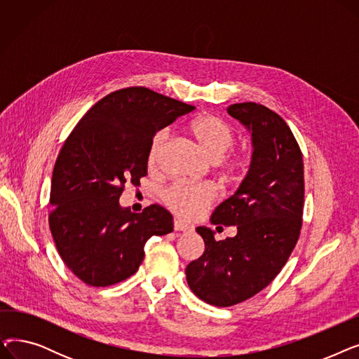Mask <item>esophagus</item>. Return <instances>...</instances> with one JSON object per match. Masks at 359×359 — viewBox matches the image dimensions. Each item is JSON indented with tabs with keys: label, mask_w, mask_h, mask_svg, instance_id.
Wrapping results in <instances>:
<instances>
[{
	"label": "esophagus",
	"mask_w": 359,
	"mask_h": 359,
	"mask_svg": "<svg viewBox=\"0 0 359 359\" xmlns=\"http://www.w3.org/2000/svg\"><path fill=\"white\" fill-rule=\"evenodd\" d=\"M175 230L176 231H183V233H191V231H194V227L191 224H187L182 219H175Z\"/></svg>",
	"instance_id": "obj_1"
}]
</instances>
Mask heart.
<instances>
[{
    "label": "heart",
    "mask_w": 359,
    "mask_h": 359,
    "mask_svg": "<svg viewBox=\"0 0 359 359\" xmlns=\"http://www.w3.org/2000/svg\"><path fill=\"white\" fill-rule=\"evenodd\" d=\"M191 134L214 161H219L234 147L236 135L233 129L217 116L205 115L195 119L189 126ZM168 140L165 129L157 132L151 140L148 149V165L157 167L161 154ZM224 167L229 173H236L241 167V161L237 158H227ZM215 189L210 184L202 183H176L170 186L164 192V202L170 210L186 219L199 217L215 199Z\"/></svg>",
    "instance_id": "b5f03b06"
}]
</instances>
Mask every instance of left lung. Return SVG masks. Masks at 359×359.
I'll use <instances>...</instances> for the list:
<instances>
[{"mask_svg": "<svg viewBox=\"0 0 359 359\" xmlns=\"http://www.w3.org/2000/svg\"><path fill=\"white\" fill-rule=\"evenodd\" d=\"M227 111L252 134L253 153L246 177L211 222L236 225L237 234L217 241L211 229L198 227L205 252L186 268L194 294L217 307L238 304L271 284L295 248L304 208L303 154L287 122L253 102Z\"/></svg>", "mask_w": 359, "mask_h": 359, "instance_id": "8db88e82", "label": "left lung"}]
</instances>
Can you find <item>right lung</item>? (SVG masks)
I'll return each instance as SVG.
<instances>
[{"instance_id":"obj_1","label":"right lung","mask_w":359,"mask_h":359,"mask_svg":"<svg viewBox=\"0 0 359 359\" xmlns=\"http://www.w3.org/2000/svg\"><path fill=\"white\" fill-rule=\"evenodd\" d=\"M195 106L145 87L107 94L72 129L56 158L49 227L68 269L91 287H109L134 275L151 236L173 231L160 205L141 214L119 203L125 183L147 175L151 140Z\"/></svg>"}]
</instances>
